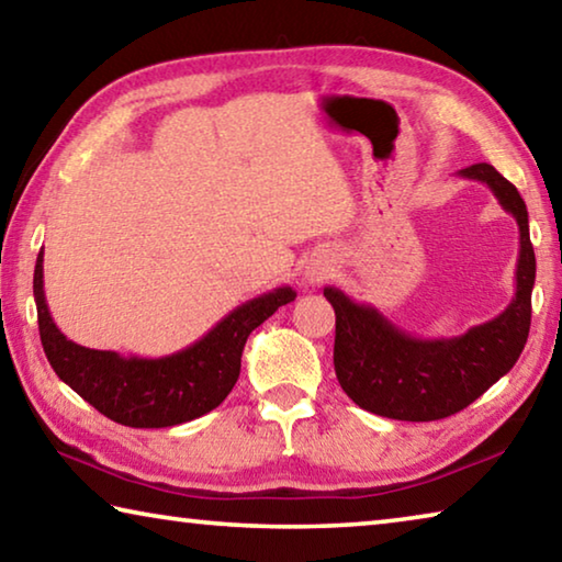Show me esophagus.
Here are the masks:
<instances>
[{"instance_id":"34e87169","label":"esophagus","mask_w":562,"mask_h":562,"mask_svg":"<svg viewBox=\"0 0 562 562\" xmlns=\"http://www.w3.org/2000/svg\"><path fill=\"white\" fill-rule=\"evenodd\" d=\"M331 274V265L327 260H317L312 262L307 270H304V278H307L310 282H325Z\"/></svg>"}]
</instances>
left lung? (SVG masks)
Segmentation results:
<instances>
[{
    "label": "left lung",
    "mask_w": 562,
    "mask_h": 562,
    "mask_svg": "<svg viewBox=\"0 0 562 562\" xmlns=\"http://www.w3.org/2000/svg\"><path fill=\"white\" fill-rule=\"evenodd\" d=\"M459 176L481 180L516 217L520 250L516 294L498 317L471 327L461 337L422 339L392 325L372 304L325 288L335 307V372L341 389L367 412L398 422H436L473 404L508 374L526 347L530 292L536 284V252L530 245L528 211L516 186L496 168L475 164Z\"/></svg>",
    "instance_id": "left-lung-1"
}]
</instances>
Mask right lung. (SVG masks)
<instances>
[{"label":"right lung","instance_id":"obj_1","mask_svg":"<svg viewBox=\"0 0 562 562\" xmlns=\"http://www.w3.org/2000/svg\"><path fill=\"white\" fill-rule=\"evenodd\" d=\"M297 292L278 288L225 315L193 345L168 357H121L66 339L44 297V252L34 268V300L44 355L64 384L111 422L131 429H164L213 412L240 376L245 341Z\"/></svg>","mask_w":562,"mask_h":562}]
</instances>
